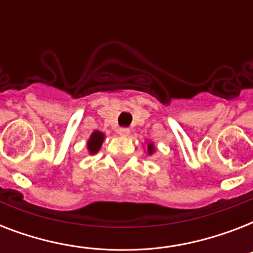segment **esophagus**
Wrapping results in <instances>:
<instances>
[{"label": "esophagus", "mask_w": 253, "mask_h": 253, "mask_svg": "<svg viewBox=\"0 0 253 253\" xmlns=\"http://www.w3.org/2000/svg\"><path fill=\"white\" fill-rule=\"evenodd\" d=\"M121 136H127V135L130 134V130L128 128H126V127H123V128H118V131H117Z\"/></svg>", "instance_id": "obj_1"}]
</instances>
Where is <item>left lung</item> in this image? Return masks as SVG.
<instances>
[{
    "instance_id": "1",
    "label": "left lung",
    "mask_w": 253,
    "mask_h": 253,
    "mask_svg": "<svg viewBox=\"0 0 253 253\" xmlns=\"http://www.w3.org/2000/svg\"><path fill=\"white\" fill-rule=\"evenodd\" d=\"M155 151H156V148H155L154 143H151V142L147 143V154L152 155L155 152Z\"/></svg>"
}]
</instances>
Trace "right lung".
I'll list each match as a JSON object with an SVG mask.
<instances>
[{
  "label": "right lung",
  "instance_id": "1",
  "mask_svg": "<svg viewBox=\"0 0 253 253\" xmlns=\"http://www.w3.org/2000/svg\"><path fill=\"white\" fill-rule=\"evenodd\" d=\"M103 140H105V134L101 132V131H93L90 135V138L87 140L86 147L87 152L90 155H95L101 150V146H102Z\"/></svg>",
  "mask_w": 253,
  "mask_h": 253
}]
</instances>
